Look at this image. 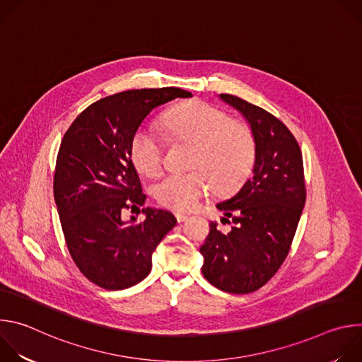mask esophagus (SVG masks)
I'll return each instance as SVG.
<instances>
[{
	"label": "esophagus",
	"mask_w": 362,
	"mask_h": 362,
	"mask_svg": "<svg viewBox=\"0 0 362 362\" xmlns=\"http://www.w3.org/2000/svg\"><path fill=\"white\" fill-rule=\"evenodd\" d=\"M175 216H176V221H177L179 223H182V222L187 221V215H183V214H176Z\"/></svg>",
	"instance_id": "1"
}]
</instances>
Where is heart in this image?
<instances>
[{
	"instance_id": "b5f03b06",
	"label": "heart",
	"mask_w": 362,
	"mask_h": 362,
	"mask_svg": "<svg viewBox=\"0 0 362 362\" xmlns=\"http://www.w3.org/2000/svg\"><path fill=\"white\" fill-rule=\"evenodd\" d=\"M165 126L173 139L193 144L186 173H170L154 186V197L168 209L189 212L208 190L235 187L249 172L255 158V137L242 122L204 101H189L172 109ZM130 159L139 173L154 177L163 168V146L158 134L140 127L130 141Z\"/></svg>"
}]
</instances>
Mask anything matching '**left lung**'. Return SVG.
<instances>
[{
    "label": "left lung",
    "instance_id": "1",
    "mask_svg": "<svg viewBox=\"0 0 362 362\" xmlns=\"http://www.w3.org/2000/svg\"><path fill=\"white\" fill-rule=\"evenodd\" d=\"M249 122L255 137L252 176L232 197L216 204L232 225L228 233L211 223L202 274L229 293L262 288L289 253L303 209L306 189L300 147L274 115L232 94H221Z\"/></svg>",
    "mask_w": 362,
    "mask_h": 362
}]
</instances>
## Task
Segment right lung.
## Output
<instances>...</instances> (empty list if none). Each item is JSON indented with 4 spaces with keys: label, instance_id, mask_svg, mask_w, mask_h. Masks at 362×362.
<instances>
[{
    "label": "right lung",
    "instance_id": "obj_1",
    "mask_svg": "<svg viewBox=\"0 0 362 362\" xmlns=\"http://www.w3.org/2000/svg\"><path fill=\"white\" fill-rule=\"evenodd\" d=\"M176 97L177 87L127 90L100 98L66 132L56 162L54 200L69 252L80 272L103 289L143 281L151 255L176 225L168 211L146 208L144 222L122 221L146 200L130 159V141L146 116ZM136 218H132L134 222Z\"/></svg>",
    "mask_w": 362,
    "mask_h": 362
}]
</instances>
